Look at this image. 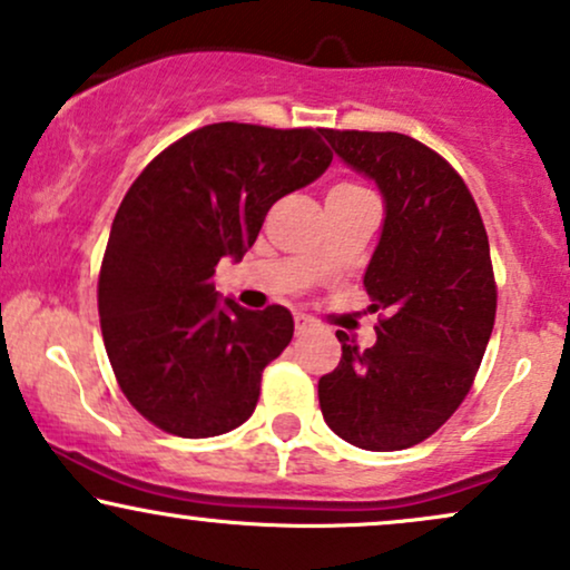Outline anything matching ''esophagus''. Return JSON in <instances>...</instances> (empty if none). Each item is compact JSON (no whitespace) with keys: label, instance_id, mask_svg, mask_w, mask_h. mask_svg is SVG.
Here are the masks:
<instances>
[{"label":"esophagus","instance_id":"esophagus-1","mask_svg":"<svg viewBox=\"0 0 570 570\" xmlns=\"http://www.w3.org/2000/svg\"><path fill=\"white\" fill-rule=\"evenodd\" d=\"M294 328H297V334H299V337H303V334L315 332V328H318V324H315L313 318H307V315H297V318H294Z\"/></svg>","mask_w":570,"mask_h":570}]
</instances>
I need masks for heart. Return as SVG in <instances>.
Wrapping results in <instances>:
<instances>
[{"label": "heart", "mask_w": 570, "mask_h": 570, "mask_svg": "<svg viewBox=\"0 0 570 570\" xmlns=\"http://www.w3.org/2000/svg\"><path fill=\"white\" fill-rule=\"evenodd\" d=\"M337 188H345V190H347V188H358V185H351V183H342V185H337ZM332 190H334V188H332Z\"/></svg>", "instance_id": "heart-1"}]
</instances>
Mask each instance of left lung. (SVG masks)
<instances>
[{"mask_svg":"<svg viewBox=\"0 0 570 570\" xmlns=\"http://www.w3.org/2000/svg\"><path fill=\"white\" fill-rule=\"evenodd\" d=\"M321 135L385 202L363 276L385 318L366 351L337 332L342 358L318 380L321 414L358 449L401 451L454 414L481 366L497 315L489 236L468 185L424 142L358 129Z\"/></svg>","mask_w":570,"mask_h":570,"instance_id":"left-lung-1","label":"left lung"}]
</instances>
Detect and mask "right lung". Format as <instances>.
Segmentation results:
<instances>
[{
	"instance_id": "1",
	"label": "right lung",
	"mask_w": 570,
	"mask_h": 570,
	"mask_svg": "<svg viewBox=\"0 0 570 570\" xmlns=\"http://www.w3.org/2000/svg\"><path fill=\"white\" fill-rule=\"evenodd\" d=\"M328 164L321 129L219 121L164 148L127 190L100 265V328L121 393L164 433L212 438L252 416L294 321L281 305L223 303L212 276Z\"/></svg>"
}]
</instances>
